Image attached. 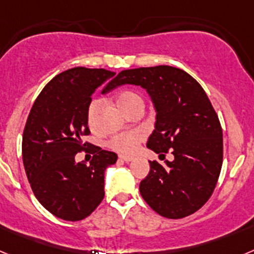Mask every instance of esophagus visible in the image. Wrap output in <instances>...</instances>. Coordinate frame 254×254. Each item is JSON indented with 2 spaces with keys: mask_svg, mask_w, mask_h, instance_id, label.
<instances>
[{
  "mask_svg": "<svg viewBox=\"0 0 254 254\" xmlns=\"http://www.w3.org/2000/svg\"><path fill=\"white\" fill-rule=\"evenodd\" d=\"M120 160L126 161V163H129V161L133 160V158H132V156H125V155H121Z\"/></svg>",
  "mask_w": 254,
  "mask_h": 254,
  "instance_id": "esophagus-1",
  "label": "esophagus"
}]
</instances>
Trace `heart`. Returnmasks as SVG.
<instances>
[{
	"mask_svg": "<svg viewBox=\"0 0 254 254\" xmlns=\"http://www.w3.org/2000/svg\"><path fill=\"white\" fill-rule=\"evenodd\" d=\"M117 104L123 112L128 113L132 109L137 107L143 108V100L138 93L133 90H123L117 95ZM102 105V100L94 99L87 108V123L91 128H94L96 125V117L98 112ZM143 140V133L141 131H131L120 133L117 136H113L111 140L108 141V147H111L114 151L120 154L129 155L133 154L137 149L138 143Z\"/></svg>",
	"mask_w": 254,
	"mask_h": 254,
	"instance_id": "1",
	"label": "heart"
}]
</instances>
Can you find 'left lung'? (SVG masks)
Returning <instances> with one entry per match:
<instances>
[{
    "mask_svg": "<svg viewBox=\"0 0 254 254\" xmlns=\"http://www.w3.org/2000/svg\"><path fill=\"white\" fill-rule=\"evenodd\" d=\"M125 84L146 89L156 111L155 129L146 146L165 159L150 161L140 183L147 205L168 219H182L202 207L216 187L223 165V129L202 86L186 71L172 66L125 69L103 94Z\"/></svg>",
    "mask_w": 254,
    "mask_h": 254,
    "instance_id": "left-lung-1",
    "label": "left lung"
}]
</instances>
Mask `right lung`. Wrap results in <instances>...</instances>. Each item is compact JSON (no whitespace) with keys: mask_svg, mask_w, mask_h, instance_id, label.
Returning a JSON list of instances; mask_svg holds the SVG:
<instances>
[{"mask_svg":"<svg viewBox=\"0 0 254 254\" xmlns=\"http://www.w3.org/2000/svg\"><path fill=\"white\" fill-rule=\"evenodd\" d=\"M114 75L104 68L67 69L44 86L29 113L22 133L24 168L38 201L62 220L85 219L104 198V172L118 156L82 137L90 133L91 95ZM89 147L91 164L76 163L74 155Z\"/></svg>","mask_w":254,"mask_h":254,"instance_id":"1","label":"right lung"}]
</instances>
